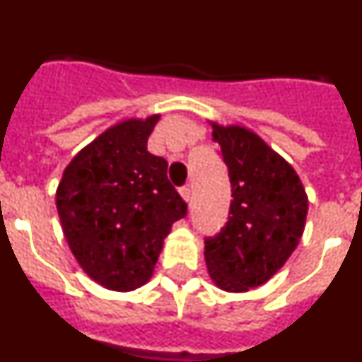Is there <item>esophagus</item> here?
<instances>
[{"label":"esophagus","instance_id":"34e87169","mask_svg":"<svg viewBox=\"0 0 362 362\" xmlns=\"http://www.w3.org/2000/svg\"><path fill=\"white\" fill-rule=\"evenodd\" d=\"M179 194H181V197H183L187 203H190V199H192V188L190 187H183L181 190H179Z\"/></svg>","mask_w":362,"mask_h":362}]
</instances>
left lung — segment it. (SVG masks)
Instances as JSON below:
<instances>
[{
	"label": "left lung",
	"mask_w": 362,
	"mask_h": 362,
	"mask_svg": "<svg viewBox=\"0 0 362 362\" xmlns=\"http://www.w3.org/2000/svg\"><path fill=\"white\" fill-rule=\"evenodd\" d=\"M210 124L233 199L226 225L204 239V261L221 290L246 292L276 276L297 248L308 196L292 165L257 134L239 124Z\"/></svg>",
	"instance_id": "8db88e82"
}]
</instances>
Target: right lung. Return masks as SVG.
<instances>
[{
	"mask_svg": "<svg viewBox=\"0 0 362 362\" xmlns=\"http://www.w3.org/2000/svg\"><path fill=\"white\" fill-rule=\"evenodd\" d=\"M159 114L127 119L69 163L56 192L63 233L86 276L114 292L152 277L163 239L187 216L166 177L168 163L146 150Z\"/></svg>",
	"mask_w": 362,
	"mask_h": 362,
	"instance_id": "add662e5",
	"label": "right lung"
}]
</instances>
